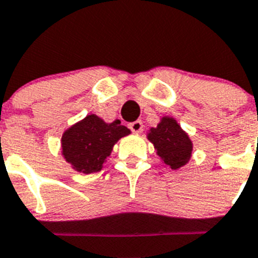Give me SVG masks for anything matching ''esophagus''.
<instances>
[{
  "label": "esophagus",
  "instance_id": "esophagus-1",
  "mask_svg": "<svg viewBox=\"0 0 258 258\" xmlns=\"http://www.w3.org/2000/svg\"><path fill=\"white\" fill-rule=\"evenodd\" d=\"M130 130L133 131V133L138 134V133H142L143 131V123L140 122V120H135V122L130 123L128 124Z\"/></svg>",
  "mask_w": 258,
  "mask_h": 258
}]
</instances>
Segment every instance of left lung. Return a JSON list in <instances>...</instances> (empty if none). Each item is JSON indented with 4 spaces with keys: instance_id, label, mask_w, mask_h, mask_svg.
Returning a JSON list of instances; mask_svg holds the SVG:
<instances>
[{
    "instance_id": "1",
    "label": "left lung",
    "mask_w": 258,
    "mask_h": 258,
    "mask_svg": "<svg viewBox=\"0 0 258 258\" xmlns=\"http://www.w3.org/2000/svg\"><path fill=\"white\" fill-rule=\"evenodd\" d=\"M147 138L155 146L162 161L172 169H179L189 162L192 143L176 119L164 116L157 127L149 128Z\"/></svg>"
}]
</instances>
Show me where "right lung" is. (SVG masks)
Listing matches in <instances>:
<instances>
[{
    "instance_id": "add662e5",
    "label": "right lung",
    "mask_w": 258,
    "mask_h": 258,
    "mask_svg": "<svg viewBox=\"0 0 258 258\" xmlns=\"http://www.w3.org/2000/svg\"><path fill=\"white\" fill-rule=\"evenodd\" d=\"M130 133L120 120L106 123L90 114L62 134V156L77 172L85 174L99 172L114 144Z\"/></svg>"
}]
</instances>
